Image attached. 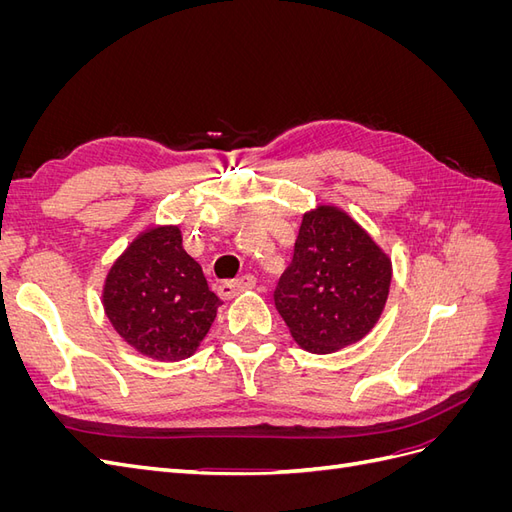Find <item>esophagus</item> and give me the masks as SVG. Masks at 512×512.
Segmentation results:
<instances>
[{
    "label": "esophagus",
    "instance_id": "esophagus-1",
    "mask_svg": "<svg viewBox=\"0 0 512 512\" xmlns=\"http://www.w3.org/2000/svg\"><path fill=\"white\" fill-rule=\"evenodd\" d=\"M256 275L252 273H245L241 277H237V280H228L220 286V292L224 294V297H235V294L243 292V290H252L256 286Z\"/></svg>",
    "mask_w": 512,
    "mask_h": 512
}]
</instances>
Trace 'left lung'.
Listing matches in <instances>:
<instances>
[{"label":"left lung","instance_id":"8db88e82","mask_svg":"<svg viewBox=\"0 0 512 512\" xmlns=\"http://www.w3.org/2000/svg\"><path fill=\"white\" fill-rule=\"evenodd\" d=\"M391 262L344 211L303 218L290 267L277 282V312L301 348L329 354L359 342L389 297Z\"/></svg>","mask_w":512,"mask_h":512}]
</instances>
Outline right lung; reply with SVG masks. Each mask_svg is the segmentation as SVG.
<instances>
[{
  "mask_svg": "<svg viewBox=\"0 0 512 512\" xmlns=\"http://www.w3.org/2000/svg\"><path fill=\"white\" fill-rule=\"evenodd\" d=\"M222 299L198 262L183 250L175 226L151 228L115 262L104 309L117 333L138 352L179 361L203 342Z\"/></svg>",
  "mask_w": 512,
  "mask_h": 512,
  "instance_id": "add662e5",
  "label": "right lung"
}]
</instances>
